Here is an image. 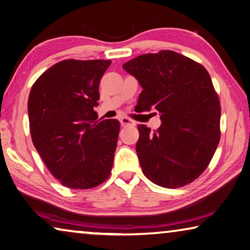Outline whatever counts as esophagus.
I'll list each match as a JSON object with an SVG mask.
<instances>
[{
    "label": "esophagus",
    "mask_w": 250,
    "mask_h": 250,
    "mask_svg": "<svg viewBox=\"0 0 250 250\" xmlns=\"http://www.w3.org/2000/svg\"><path fill=\"white\" fill-rule=\"evenodd\" d=\"M120 124H121L122 126H133V125H136L135 121L131 120V119H129V118H125V117L120 119Z\"/></svg>",
    "instance_id": "obj_1"
}]
</instances>
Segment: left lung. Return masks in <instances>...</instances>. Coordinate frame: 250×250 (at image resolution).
Segmentation results:
<instances>
[{"label":"left lung","mask_w":250,"mask_h":250,"mask_svg":"<svg viewBox=\"0 0 250 250\" xmlns=\"http://www.w3.org/2000/svg\"><path fill=\"white\" fill-rule=\"evenodd\" d=\"M143 87L138 105L157 111L162 125H138L136 151L148 180L167 188L191 183L207 168L220 140V102L202 65L170 50L122 65Z\"/></svg>","instance_id":"left-lung-1"}]
</instances>
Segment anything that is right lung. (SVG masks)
I'll list each match as a JSON object with an SVG mask.
<instances>
[{
	"label": "right lung",
	"mask_w": 250,
	"mask_h": 250,
	"mask_svg": "<svg viewBox=\"0 0 250 250\" xmlns=\"http://www.w3.org/2000/svg\"><path fill=\"white\" fill-rule=\"evenodd\" d=\"M110 61H62L30 91V132L50 173L69 188L98 186L110 176L120 124L99 121V84Z\"/></svg>",
	"instance_id": "add662e5"
}]
</instances>
